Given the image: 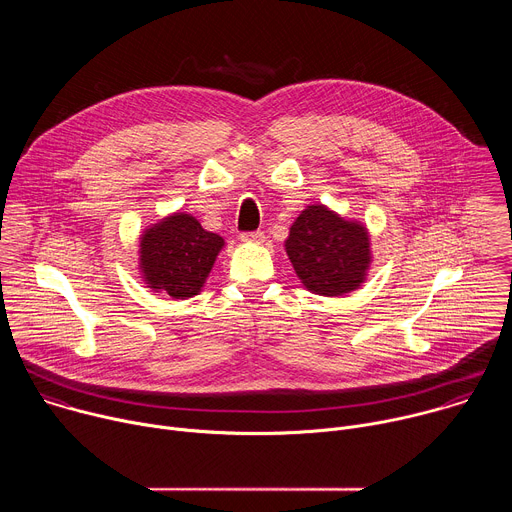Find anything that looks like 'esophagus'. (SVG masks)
<instances>
[{"label":"esophagus","mask_w":512,"mask_h":512,"mask_svg":"<svg viewBox=\"0 0 512 512\" xmlns=\"http://www.w3.org/2000/svg\"><path fill=\"white\" fill-rule=\"evenodd\" d=\"M241 241H245V243H263L265 235L261 231H251V233H243Z\"/></svg>","instance_id":"34e87169"}]
</instances>
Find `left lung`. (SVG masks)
<instances>
[{
    "label": "left lung",
    "instance_id": "1",
    "mask_svg": "<svg viewBox=\"0 0 512 512\" xmlns=\"http://www.w3.org/2000/svg\"><path fill=\"white\" fill-rule=\"evenodd\" d=\"M285 253L312 294L338 298L358 289L371 267V237L358 221L310 204L285 239Z\"/></svg>",
    "mask_w": 512,
    "mask_h": 512
}]
</instances>
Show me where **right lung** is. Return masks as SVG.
Masks as SVG:
<instances>
[{
    "mask_svg": "<svg viewBox=\"0 0 512 512\" xmlns=\"http://www.w3.org/2000/svg\"><path fill=\"white\" fill-rule=\"evenodd\" d=\"M225 239L204 231L192 214L174 212L145 229L139 241V269L154 291L174 300L198 296Z\"/></svg>",
    "mask_w": 512,
    "mask_h": 512,
    "instance_id": "1",
    "label": "right lung"
}]
</instances>
